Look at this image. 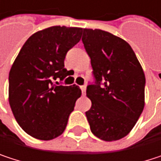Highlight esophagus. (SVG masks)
Segmentation results:
<instances>
[{"label":"esophagus","mask_w":161,"mask_h":161,"mask_svg":"<svg viewBox=\"0 0 161 161\" xmlns=\"http://www.w3.org/2000/svg\"><path fill=\"white\" fill-rule=\"evenodd\" d=\"M81 90H82L83 95H85L86 94V86H81Z\"/></svg>","instance_id":"1"}]
</instances>
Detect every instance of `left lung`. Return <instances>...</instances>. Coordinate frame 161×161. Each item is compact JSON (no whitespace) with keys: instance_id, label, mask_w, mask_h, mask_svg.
<instances>
[{"instance_id":"1","label":"left lung","mask_w":161,"mask_h":161,"mask_svg":"<svg viewBox=\"0 0 161 161\" xmlns=\"http://www.w3.org/2000/svg\"><path fill=\"white\" fill-rule=\"evenodd\" d=\"M83 31L96 80L86 87L91 107L86 115L96 137L117 141L130 132L144 110L145 73L125 40L98 29Z\"/></svg>"}]
</instances>
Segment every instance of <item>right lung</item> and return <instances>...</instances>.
<instances>
[{
    "label": "right lung",
    "mask_w": 161,
    "mask_h": 161,
    "mask_svg": "<svg viewBox=\"0 0 161 161\" xmlns=\"http://www.w3.org/2000/svg\"><path fill=\"white\" fill-rule=\"evenodd\" d=\"M82 31L53 26L33 33L11 67L9 104L18 125L33 138L49 141L61 135L82 94L76 85L54 84L67 76L64 58L80 41Z\"/></svg>",
    "instance_id": "obj_1"
}]
</instances>
